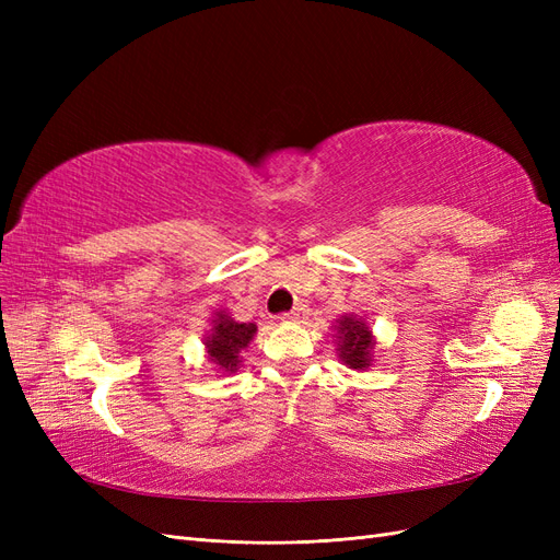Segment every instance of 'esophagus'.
I'll return each mask as SVG.
<instances>
[{
    "instance_id": "34e87169",
    "label": "esophagus",
    "mask_w": 560,
    "mask_h": 560,
    "mask_svg": "<svg viewBox=\"0 0 560 560\" xmlns=\"http://www.w3.org/2000/svg\"><path fill=\"white\" fill-rule=\"evenodd\" d=\"M301 317H306V306H294L292 311H287L280 315L282 322H299Z\"/></svg>"
}]
</instances>
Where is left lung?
<instances>
[{
  "label": "left lung",
  "mask_w": 560,
  "mask_h": 560,
  "mask_svg": "<svg viewBox=\"0 0 560 560\" xmlns=\"http://www.w3.org/2000/svg\"><path fill=\"white\" fill-rule=\"evenodd\" d=\"M371 331L360 317H341L338 322V352L352 369H366L371 362Z\"/></svg>",
  "instance_id": "8db88e82"
}]
</instances>
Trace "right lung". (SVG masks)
<instances>
[{
  "label": "right lung",
  "instance_id": "1",
  "mask_svg": "<svg viewBox=\"0 0 560 560\" xmlns=\"http://www.w3.org/2000/svg\"><path fill=\"white\" fill-rule=\"evenodd\" d=\"M254 331H257V325H252V322H235L229 315H217L212 334L206 341L210 360L219 369L235 371L241 362L238 352L247 348Z\"/></svg>",
  "mask_w": 560,
  "mask_h": 560
}]
</instances>
